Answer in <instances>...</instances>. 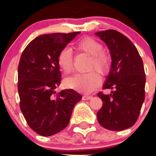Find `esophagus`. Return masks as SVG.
I'll return each mask as SVG.
<instances>
[{"label":"esophagus","instance_id":"esophagus-1","mask_svg":"<svg viewBox=\"0 0 156 156\" xmlns=\"http://www.w3.org/2000/svg\"><path fill=\"white\" fill-rule=\"evenodd\" d=\"M93 97L92 95H89V94H85L83 96V100H89V99H90L91 98Z\"/></svg>","mask_w":156,"mask_h":156}]
</instances>
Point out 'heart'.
<instances>
[{"label":"heart","instance_id":"obj_1","mask_svg":"<svg viewBox=\"0 0 156 156\" xmlns=\"http://www.w3.org/2000/svg\"><path fill=\"white\" fill-rule=\"evenodd\" d=\"M74 48L79 51L85 52L91 56L88 69H96L101 73H105L109 69L110 58L103 51V45L93 37H86L80 40L74 45ZM57 63L59 68L65 73H69L73 69V60L71 49H62L57 56ZM101 77L97 72L90 71L86 73H76L65 80V84L70 89L90 93L100 84Z\"/></svg>","mask_w":156,"mask_h":156}]
</instances>
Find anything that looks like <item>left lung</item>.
Here are the masks:
<instances>
[{
	"instance_id": "1",
	"label": "left lung",
	"mask_w": 156,
	"mask_h": 156,
	"mask_svg": "<svg viewBox=\"0 0 156 156\" xmlns=\"http://www.w3.org/2000/svg\"><path fill=\"white\" fill-rule=\"evenodd\" d=\"M95 35L110 51L111 68L103 88L112 90L109 94H98L103 101L98 121L105 129L120 131L133 126L140 115L145 97L143 61L134 44L119 32L108 30Z\"/></svg>"
}]
</instances>
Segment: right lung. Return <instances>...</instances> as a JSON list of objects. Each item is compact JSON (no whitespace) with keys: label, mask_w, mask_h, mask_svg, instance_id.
Wrapping results in <instances>:
<instances>
[{"label":"right lung","mask_w":156,"mask_h":156,"mask_svg":"<svg viewBox=\"0 0 156 156\" xmlns=\"http://www.w3.org/2000/svg\"><path fill=\"white\" fill-rule=\"evenodd\" d=\"M80 34H49L36 37L26 47L18 68L20 109L32 129L51 136L68 126L74 106L82 96L73 89L55 94L61 83L59 51Z\"/></svg>","instance_id":"1"}]
</instances>
